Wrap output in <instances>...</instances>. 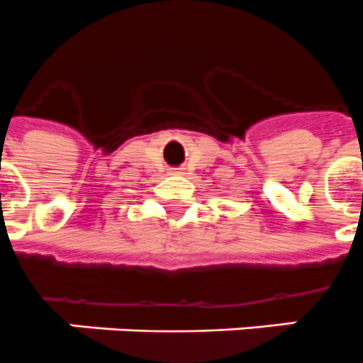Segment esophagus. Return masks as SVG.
Masks as SVG:
<instances>
[{
  "instance_id": "obj_1",
  "label": "esophagus",
  "mask_w": 363,
  "mask_h": 363,
  "mask_svg": "<svg viewBox=\"0 0 363 363\" xmlns=\"http://www.w3.org/2000/svg\"><path fill=\"white\" fill-rule=\"evenodd\" d=\"M174 172H176V170H174Z\"/></svg>"
}]
</instances>
